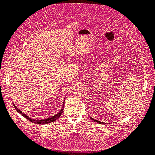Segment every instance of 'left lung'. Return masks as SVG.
Masks as SVG:
<instances>
[{"label":"left lung","mask_w":155,"mask_h":155,"mask_svg":"<svg viewBox=\"0 0 155 155\" xmlns=\"http://www.w3.org/2000/svg\"><path fill=\"white\" fill-rule=\"evenodd\" d=\"M90 118H91L92 120H93L94 121H95V122L97 123L102 124H106V123H103V122H101V121H98V120H96L95 119H94V118H92V117H90Z\"/></svg>","instance_id":"obj_1"}]
</instances>
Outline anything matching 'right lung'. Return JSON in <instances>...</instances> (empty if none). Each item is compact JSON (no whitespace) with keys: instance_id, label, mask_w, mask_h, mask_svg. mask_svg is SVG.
I'll use <instances>...</instances> for the list:
<instances>
[{"instance_id":"1","label":"right lung","mask_w":155,"mask_h":155,"mask_svg":"<svg viewBox=\"0 0 155 155\" xmlns=\"http://www.w3.org/2000/svg\"><path fill=\"white\" fill-rule=\"evenodd\" d=\"M65 99V98H64ZM64 102H63V104H62V107L61 109V110L59 111V113H58L57 114H56L55 115L53 116L52 117H48V118H45V119H41V120H36V119H32V118H30L29 116H27V114H25V113H24L22 111L20 110L18 108H17V106H15V104L13 103V106H15V109L17 110L18 113H19L20 114H21L24 117L27 118V120H28L31 122L33 123H35V124H49L51 123L52 122H53L54 121H56L58 118H59V117L61 115V114L63 113V111L64 109Z\"/></svg>"}]
</instances>
